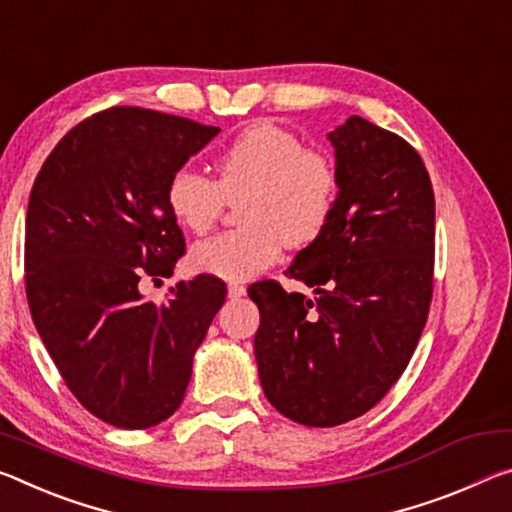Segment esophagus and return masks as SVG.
I'll return each instance as SVG.
<instances>
[{
	"label": "esophagus",
	"instance_id": "34e87169",
	"mask_svg": "<svg viewBox=\"0 0 512 512\" xmlns=\"http://www.w3.org/2000/svg\"><path fill=\"white\" fill-rule=\"evenodd\" d=\"M227 296H230V298H241V296H246V287H243V285H237V282H230V285H227Z\"/></svg>",
	"mask_w": 512,
	"mask_h": 512
}]
</instances>
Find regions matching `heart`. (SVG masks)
<instances>
[{
    "label": "heart",
    "instance_id": "b5f03b06",
    "mask_svg": "<svg viewBox=\"0 0 512 512\" xmlns=\"http://www.w3.org/2000/svg\"><path fill=\"white\" fill-rule=\"evenodd\" d=\"M212 180L193 168L170 177L166 200L184 230L205 234L227 207L239 205L243 227L193 246L191 264L223 280H250L285 248L310 246L326 232L339 200V173L326 152L294 132L259 123L239 134L216 161Z\"/></svg>",
    "mask_w": 512,
    "mask_h": 512
}]
</instances>
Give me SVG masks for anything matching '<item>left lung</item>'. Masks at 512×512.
I'll list each match as a JSON object with an SVG mask.
<instances>
[{
    "label": "left lung",
    "mask_w": 512,
    "mask_h": 512,
    "mask_svg": "<svg viewBox=\"0 0 512 512\" xmlns=\"http://www.w3.org/2000/svg\"><path fill=\"white\" fill-rule=\"evenodd\" d=\"M339 200L326 232L278 282L248 287L266 399L298 424L330 428L371 410L415 353L433 298L435 196L408 141L360 116L328 134Z\"/></svg>",
    "instance_id": "left-lung-1"
}]
</instances>
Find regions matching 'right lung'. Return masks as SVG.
Wrapping results in <instances>:
<instances>
[{
	"mask_svg": "<svg viewBox=\"0 0 512 512\" xmlns=\"http://www.w3.org/2000/svg\"><path fill=\"white\" fill-rule=\"evenodd\" d=\"M221 132L168 113L113 107L72 127L34 182L24 239L31 319L77 401L118 428H150L184 401L193 353L225 303L198 275L166 303L143 278H170L184 234L166 189Z\"/></svg>",
	"mask_w": 512,
	"mask_h": 512,
	"instance_id": "obj_1",
	"label": "right lung"
}]
</instances>
